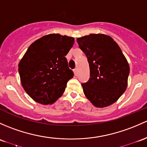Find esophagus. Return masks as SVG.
<instances>
[{"label": "esophagus", "instance_id": "1", "mask_svg": "<svg viewBox=\"0 0 147 147\" xmlns=\"http://www.w3.org/2000/svg\"><path fill=\"white\" fill-rule=\"evenodd\" d=\"M74 73H75V76H77V75H78V69L77 68H75V69H74Z\"/></svg>", "mask_w": 147, "mask_h": 147}]
</instances>
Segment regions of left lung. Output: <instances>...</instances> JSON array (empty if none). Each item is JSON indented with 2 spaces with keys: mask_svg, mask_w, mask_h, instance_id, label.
<instances>
[{
  "mask_svg": "<svg viewBox=\"0 0 147 147\" xmlns=\"http://www.w3.org/2000/svg\"><path fill=\"white\" fill-rule=\"evenodd\" d=\"M77 41L90 69L89 80L82 84L84 95L96 107L110 106L127 86L129 67L125 57L117 43L106 34H92Z\"/></svg>",
  "mask_w": 147,
  "mask_h": 147,
  "instance_id": "obj_1",
  "label": "left lung"
}]
</instances>
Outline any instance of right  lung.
Segmentation results:
<instances>
[{"label": "right lung", "mask_w": 147, "mask_h": 147, "mask_svg": "<svg viewBox=\"0 0 147 147\" xmlns=\"http://www.w3.org/2000/svg\"><path fill=\"white\" fill-rule=\"evenodd\" d=\"M74 41L73 37L51 34L29 46L18 69L22 85L35 101L52 104L64 93L74 75L65 58Z\"/></svg>", "instance_id": "1"}]
</instances>
